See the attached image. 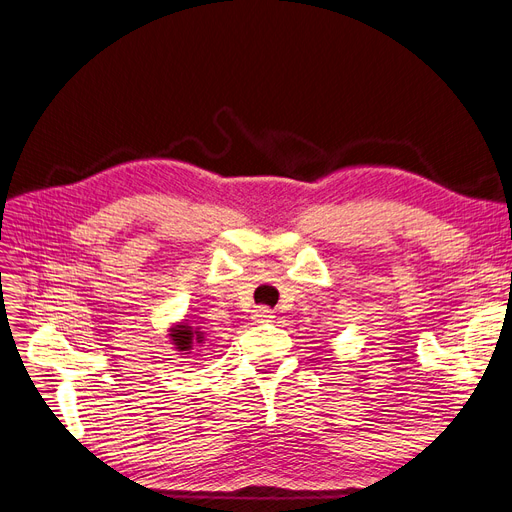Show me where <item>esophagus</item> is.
Here are the masks:
<instances>
[{"mask_svg": "<svg viewBox=\"0 0 512 512\" xmlns=\"http://www.w3.org/2000/svg\"><path fill=\"white\" fill-rule=\"evenodd\" d=\"M272 318H274V314H272V310H268V308H257V310L253 312V320H255V323H270Z\"/></svg>", "mask_w": 512, "mask_h": 512, "instance_id": "1", "label": "esophagus"}]
</instances>
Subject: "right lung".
<instances>
[{"label": "right lung", "instance_id": "obj_1", "mask_svg": "<svg viewBox=\"0 0 512 512\" xmlns=\"http://www.w3.org/2000/svg\"><path fill=\"white\" fill-rule=\"evenodd\" d=\"M168 337L177 354H189L194 344L204 342V333L200 331V327H192L189 323H175L168 329Z\"/></svg>", "mask_w": 512, "mask_h": 512}]
</instances>
